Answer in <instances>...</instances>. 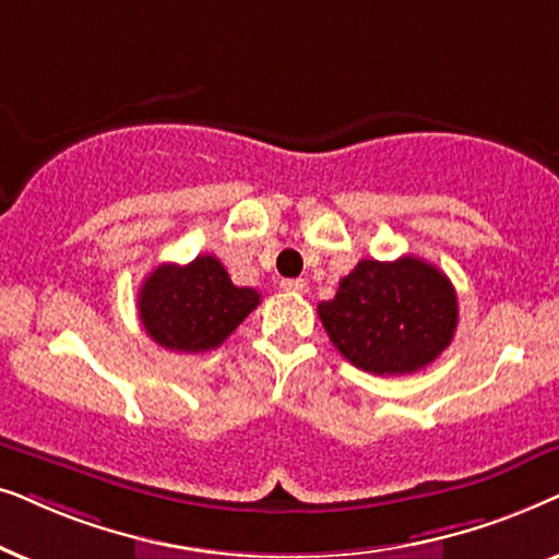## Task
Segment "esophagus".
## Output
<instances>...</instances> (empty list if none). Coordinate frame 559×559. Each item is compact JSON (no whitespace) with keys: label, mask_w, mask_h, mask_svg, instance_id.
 <instances>
[{"label":"esophagus","mask_w":559,"mask_h":559,"mask_svg":"<svg viewBox=\"0 0 559 559\" xmlns=\"http://www.w3.org/2000/svg\"><path fill=\"white\" fill-rule=\"evenodd\" d=\"M281 288H284V292H292V294H304V292H307V281H304V278H284V281H281Z\"/></svg>","instance_id":"esophagus-1"}]
</instances>
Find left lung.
I'll use <instances>...</instances> for the list:
<instances>
[{
	"label": "left lung",
	"instance_id": "8db88e82",
	"mask_svg": "<svg viewBox=\"0 0 559 559\" xmlns=\"http://www.w3.org/2000/svg\"><path fill=\"white\" fill-rule=\"evenodd\" d=\"M332 345L355 368L404 376L427 368L457 330V294L440 267L404 255L360 260L317 307Z\"/></svg>",
	"mask_w": 559,
	"mask_h": 559
}]
</instances>
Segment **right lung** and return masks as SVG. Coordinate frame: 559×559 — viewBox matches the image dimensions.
<instances>
[{"label":"right lung","instance_id":"obj_1","mask_svg":"<svg viewBox=\"0 0 559 559\" xmlns=\"http://www.w3.org/2000/svg\"><path fill=\"white\" fill-rule=\"evenodd\" d=\"M260 304L255 288L233 284L214 255L163 263L140 286V322L153 342L174 353L219 347Z\"/></svg>","mask_w":559,"mask_h":559}]
</instances>
